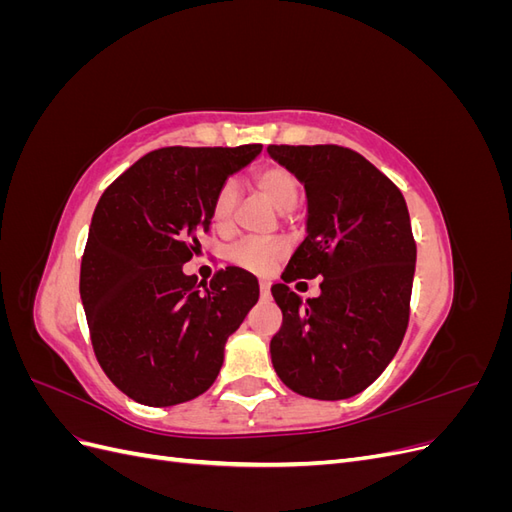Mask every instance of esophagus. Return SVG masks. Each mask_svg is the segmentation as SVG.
<instances>
[{
  "label": "esophagus",
  "instance_id": "esophagus-1",
  "mask_svg": "<svg viewBox=\"0 0 512 512\" xmlns=\"http://www.w3.org/2000/svg\"><path fill=\"white\" fill-rule=\"evenodd\" d=\"M260 297L262 299H271V284L265 282V280L260 282Z\"/></svg>",
  "mask_w": 512,
  "mask_h": 512
}]
</instances>
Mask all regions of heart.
Here are the masks:
<instances>
[{
  "label": "heart",
  "instance_id": "heart-1",
  "mask_svg": "<svg viewBox=\"0 0 512 512\" xmlns=\"http://www.w3.org/2000/svg\"><path fill=\"white\" fill-rule=\"evenodd\" d=\"M256 188L262 192L269 203L277 211H292L297 207L301 198V181L286 166H267L260 168L254 175ZM239 203V185L235 181L222 183L211 205V220L218 228H228L232 222V213ZM286 252V245L282 241H260V239H245L237 245L230 247L228 258L235 265L262 273L267 271L275 260H280Z\"/></svg>",
  "mask_w": 512,
  "mask_h": 512
}]
</instances>
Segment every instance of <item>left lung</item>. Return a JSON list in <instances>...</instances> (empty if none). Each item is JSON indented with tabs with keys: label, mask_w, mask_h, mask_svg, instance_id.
<instances>
[{
	"label": "left lung",
	"mask_w": 512,
	"mask_h": 512,
	"mask_svg": "<svg viewBox=\"0 0 512 512\" xmlns=\"http://www.w3.org/2000/svg\"><path fill=\"white\" fill-rule=\"evenodd\" d=\"M305 185L307 237L271 294L282 329L271 361L294 393L348 399L393 361L406 335L416 265L410 213L397 185L361 153L337 145H269ZM325 277L305 304L288 283Z\"/></svg>",
	"instance_id": "8db88e82"
}]
</instances>
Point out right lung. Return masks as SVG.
<instances>
[{
  "label": "right lung",
  "instance_id": "obj_1",
  "mask_svg": "<svg viewBox=\"0 0 512 512\" xmlns=\"http://www.w3.org/2000/svg\"><path fill=\"white\" fill-rule=\"evenodd\" d=\"M260 145L166 147L108 185L89 226L81 301L98 363L143 406H177L218 378L228 337L258 301V280L226 267L185 275L211 226L213 198ZM204 288L200 289L199 286Z\"/></svg>",
  "mask_w": 512,
  "mask_h": 512
}]
</instances>
